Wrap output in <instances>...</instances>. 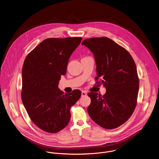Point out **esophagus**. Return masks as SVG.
Here are the masks:
<instances>
[{
	"label": "esophagus",
	"instance_id": "esophagus-1",
	"mask_svg": "<svg viewBox=\"0 0 159 159\" xmlns=\"http://www.w3.org/2000/svg\"><path fill=\"white\" fill-rule=\"evenodd\" d=\"M87 95V93L84 91H82V97H85Z\"/></svg>",
	"mask_w": 159,
	"mask_h": 159
}]
</instances>
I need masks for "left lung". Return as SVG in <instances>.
<instances>
[{
  "label": "left lung",
  "instance_id": "8db88e82",
  "mask_svg": "<svg viewBox=\"0 0 159 159\" xmlns=\"http://www.w3.org/2000/svg\"><path fill=\"white\" fill-rule=\"evenodd\" d=\"M82 45L93 53L95 80L106 88L104 95L88 93L91 99L88 112L102 128H117L128 120L136 107L139 79L135 61L126 49L109 38L86 39Z\"/></svg>",
  "mask_w": 159,
  "mask_h": 159
}]
</instances>
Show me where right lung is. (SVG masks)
<instances>
[{"label": "right lung", "instance_id": "1", "mask_svg": "<svg viewBox=\"0 0 159 159\" xmlns=\"http://www.w3.org/2000/svg\"><path fill=\"white\" fill-rule=\"evenodd\" d=\"M82 38H49L26 57L22 70L21 99L31 121L48 133L64 128L71 117L70 108L81 91L64 93L58 88L67 72L68 60Z\"/></svg>", "mask_w": 159, "mask_h": 159}]
</instances>
